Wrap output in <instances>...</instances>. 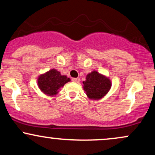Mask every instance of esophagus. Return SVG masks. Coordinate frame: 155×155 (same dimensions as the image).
<instances>
[{
  "label": "esophagus",
  "mask_w": 155,
  "mask_h": 155,
  "mask_svg": "<svg viewBox=\"0 0 155 155\" xmlns=\"http://www.w3.org/2000/svg\"><path fill=\"white\" fill-rule=\"evenodd\" d=\"M72 81H74V82L79 83V81H80V79H79V78H73V79H72Z\"/></svg>",
  "instance_id": "1"
}]
</instances>
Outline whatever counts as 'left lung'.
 Instances as JSON below:
<instances>
[{
  "mask_svg": "<svg viewBox=\"0 0 155 155\" xmlns=\"http://www.w3.org/2000/svg\"><path fill=\"white\" fill-rule=\"evenodd\" d=\"M83 88L91 100H100L108 93L111 87V80L107 76L93 71L86 76L83 81Z\"/></svg>",
  "mask_w": 155,
  "mask_h": 155,
  "instance_id": "1",
  "label": "left lung"
}]
</instances>
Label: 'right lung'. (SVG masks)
<instances>
[{"instance_id": "1", "label": "right lung", "mask_w": 155, "mask_h": 155, "mask_svg": "<svg viewBox=\"0 0 155 155\" xmlns=\"http://www.w3.org/2000/svg\"><path fill=\"white\" fill-rule=\"evenodd\" d=\"M68 81H71L69 78L65 75H61L60 72L54 68L41 74L37 79L41 91L51 97L56 95L59 92L60 89Z\"/></svg>"}]
</instances>
